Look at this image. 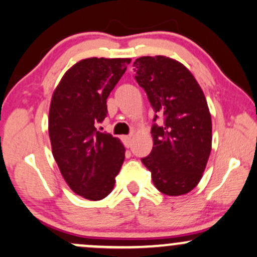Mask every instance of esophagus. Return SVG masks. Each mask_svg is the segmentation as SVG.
Instances as JSON below:
<instances>
[{
  "instance_id": "1",
  "label": "esophagus",
  "mask_w": 257,
  "mask_h": 257,
  "mask_svg": "<svg viewBox=\"0 0 257 257\" xmlns=\"http://www.w3.org/2000/svg\"><path fill=\"white\" fill-rule=\"evenodd\" d=\"M122 140H123V144H124L125 147L131 146V141H132L131 135H125V137H122Z\"/></svg>"
}]
</instances>
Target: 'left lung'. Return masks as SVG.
I'll return each instance as SVG.
<instances>
[{"instance_id":"left-lung-1","label":"left lung","mask_w":257,"mask_h":257,"mask_svg":"<svg viewBox=\"0 0 257 257\" xmlns=\"http://www.w3.org/2000/svg\"><path fill=\"white\" fill-rule=\"evenodd\" d=\"M134 67L153 110L164 116L163 125H152V151L141 162L159 192H191L211 151V116L204 93L190 70L172 58L141 57ZM157 118L156 114L153 120Z\"/></svg>"}]
</instances>
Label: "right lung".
<instances>
[{
	"mask_svg": "<svg viewBox=\"0 0 257 257\" xmlns=\"http://www.w3.org/2000/svg\"><path fill=\"white\" fill-rule=\"evenodd\" d=\"M131 59L88 58L70 67L53 93L48 132L52 152L69 187L89 200L113 190L125 149L118 138L96 131L106 100Z\"/></svg>",
	"mask_w": 257,
	"mask_h": 257,
	"instance_id": "1",
	"label": "right lung"
}]
</instances>
